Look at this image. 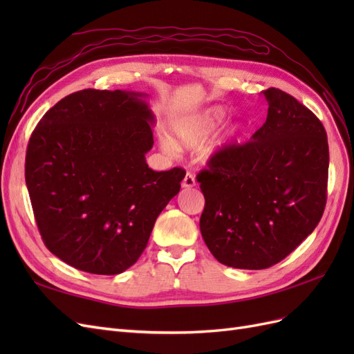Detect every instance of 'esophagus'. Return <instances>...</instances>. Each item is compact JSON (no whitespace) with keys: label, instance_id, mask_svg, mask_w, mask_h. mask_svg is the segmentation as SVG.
Masks as SVG:
<instances>
[{"label":"esophagus","instance_id":"1","mask_svg":"<svg viewBox=\"0 0 354 354\" xmlns=\"http://www.w3.org/2000/svg\"><path fill=\"white\" fill-rule=\"evenodd\" d=\"M181 186H183L185 189H190V187L196 186V178H195V176L192 174V173H186L183 181H181Z\"/></svg>","mask_w":354,"mask_h":354}]
</instances>
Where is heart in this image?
Listing matches in <instances>:
<instances>
[{
	"instance_id": "obj_1",
	"label": "heart",
	"mask_w": 354,
	"mask_h": 354,
	"mask_svg": "<svg viewBox=\"0 0 354 354\" xmlns=\"http://www.w3.org/2000/svg\"><path fill=\"white\" fill-rule=\"evenodd\" d=\"M224 116H226V111L220 106H214V108L201 113L180 116L171 124L173 138H169L168 136H160L159 146L169 155L177 152V145L183 149H198L208 140L214 130L223 122ZM241 133V125L232 124L220 137L203 149V153H205V156H214L217 152L223 151L224 147L236 142Z\"/></svg>"
}]
</instances>
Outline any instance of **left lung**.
<instances>
[{"label":"left lung","mask_w":354,"mask_h":354,"mask_svg":"<svg viewBox=\"0 0 354 354\" xmlns=\"http://www.w3.org/2000/svg\"><path fill=\"white\" fill-rule=\"evenodd\" d=\"M263 95L269 111L252 140L224 147L198 174L202 238L221 264L245 270L282 261L316 229L326 203L322 122L279 88Z\"/></svg>","instance_id":"left-lung-1"}]
</instances>
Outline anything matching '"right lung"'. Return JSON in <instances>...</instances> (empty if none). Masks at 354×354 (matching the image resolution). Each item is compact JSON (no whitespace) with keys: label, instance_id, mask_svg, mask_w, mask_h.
<instances>
[{"label":"right lung","instance_id":"add662e5","mask_svg":"<svg viewBox=\"0 0 354 354\" xmlns=\"http://www.w3.org/2000/svg\"><path fill=\"white\" fill-rule=\"evenodd\" d=\"M147 94L82 90L42 116L29 138L25 178L50 252L75 269L120 274L145 251L186 171H153L155 115Z\"/></svg>","mask_w":354,"mask_h":354}]
</instances>
